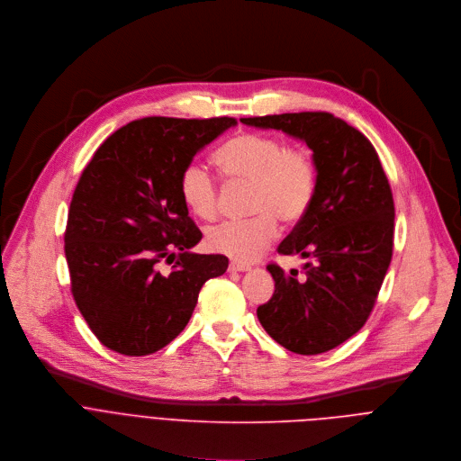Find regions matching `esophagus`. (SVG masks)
I'll return each instance as SVG.
<instances>
[{"label": "esophagus", "mask_w": 461, "mask_h": 461, "mask_svg": "<svg viewBox=\"0 0 461 461\" xmlns=\"http://www.w3.org/2000/svg\"><path fill=\"white\" fill-rule=\"evenodd\" d=\"M250 267L247 265V263H243V261H238V259H232L230 263H229V270H232V272H243V270H249Z\"/></svg>", "instance_id": "34e87169"}]
</instances>
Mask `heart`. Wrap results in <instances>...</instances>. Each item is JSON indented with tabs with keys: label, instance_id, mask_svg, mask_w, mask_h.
<instances>
[{
	"label": "heart",
	"instance_id": "obj_1",
	"mask_svg": "<svg viewBox=\"0 0 461 461\" xmlns=\"http://www.w3.org/2000/svg\"><path fill=\"white\" fill-rule=\"evenodd\" d=\"M212 159L227 183L249 185L247 212L252 214L211 227L207 245L214 252L256 259L276 238L278 221L300 223L314 202L318 165L307 147H287L267 132H240L220 145ZM177 191L194 216L212 220L218 214V183L200 161L181 168Z\"/></svg>",
	"mask_w": 461,
	"mask_h": 461
}]
</instances>
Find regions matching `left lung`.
Wrapping results in <instances>:
<instances>
[{
	"label": "left lung",
	"mask_w": 461,
	"mask_h": 461,
	"mask_svg": "<svg viewBox=\"0 0 461 461\" xmlns=\"http://www.w3.org/2000/svg\"><path fill=\"white\" fill-rule=\"evenodd\" d=\"M284 131L314 152L318 187L305 218L280 243V254L311 258L298 274L278 263L272 298L258 307L267 334L291 352L321 354L369 320L394 247V200L373 143L330 113L241 118Z\"/></svg>",
	"instance_id": "1"
}]
</instances>
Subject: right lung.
<instances>
[{
  "label": "right lung",
  "instance_id": "add662e5",
  "mask_svg": "<svg viewBox=\"0 0 461 461\" xmlns=\"http://www.w3.org/2000/svg\"><path fill=\"white\" fill-rule=\"evenodd\" d=\"M234 118H143L111 134L72 194L65 256L74 302L111 350L147 356L189 323L223 254L189 252L202 230L181 202L177 177ZM163 262L172 264L161 271Z\"/></svg>",
  "mask_w": 461,
  "mask_h": 461
}]
</instances>
